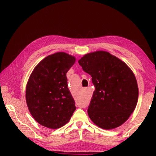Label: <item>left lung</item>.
I'll return each mask as SVG.
<instances>
[{
	"instance_id": "8db88e82",
	"label": "left lung",
	"mask_w": 156,
	"mask_h": 156,
	"mask_svg": "<svg viewBox=\"0 0 156 156\" xmlns=\"http://www.w3.org/2000/svg\"><path fill=\"white\" fill-rule=\"evenodd\" d=\"M95 87L88 115L99 127L112 129L125 122L135 109L138 87L127 65L109 52L89 53L78 60Z\"/></svg>"
}]
</instances>
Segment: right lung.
<instances>
[{"label": "right lung", "instance_id": "1", "mask_svg": "<svg viewBox=\"0 0 156 156\" xmlns=\"http://www.w3.org/2000/svg\"><path fill=\"white\" fill-rule=\"evenodd\" d=\"M76 58L64 52L49 55L37 65L26 87L31 115L41 125L58 129L69 121L76 109L67 74Z\"/></svg>", "mask_w": 156, "mask_h": 156}]
</instances>
